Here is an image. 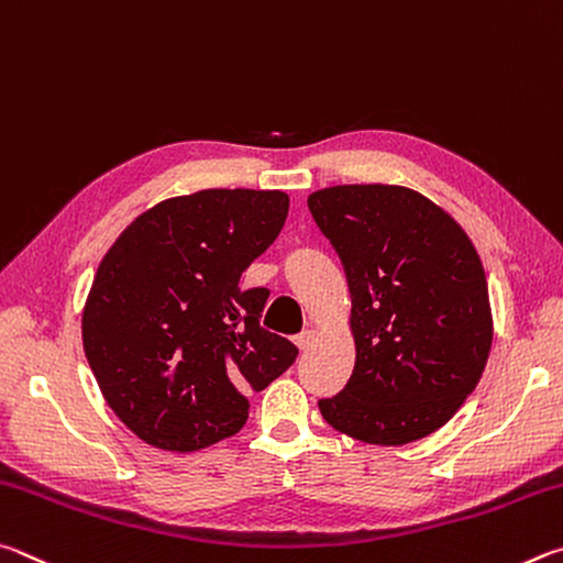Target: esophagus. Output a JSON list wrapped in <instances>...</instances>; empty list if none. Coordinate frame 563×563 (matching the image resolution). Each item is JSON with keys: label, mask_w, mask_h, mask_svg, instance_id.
I'll use <instances>...</instances> for the list:
<instances>
[{"label": "esophagus", "mask_w": 563, "mask_h": 563, "mask_svg": "<svg viewBox=\"0 0 563 563\" xmlns=\"http://www.w3.org/2000/svg\"><path fill=\"white\" fill-rule=\"evenodd\" d=\"M313 339H317V331H313V329H303V331L299 333V336H294V343H297L299 349H307Z\"/></svg>", "instance_id": "34e87169"}]
</instances>
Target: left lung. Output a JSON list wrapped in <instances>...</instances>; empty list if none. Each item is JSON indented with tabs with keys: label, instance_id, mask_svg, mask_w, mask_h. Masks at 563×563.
I'll return each instance as SVG.
<instances>
[{
	"label": "left lung",
	"instance_id": "8db88e82",
	"mask_svg": "<svg viewBox=\"0 0 563 563\" xmlns=\"http://www.w3.org/2000/svg\"><path fill=\"white\" fill-rule=\"evenodd\" d=\"M351 289L356 368L323 420L368 445L428 438L455 416L492 349L487 276L467 232L400 185H336L309 195Z\"/></svg>",
	"mask_w": 563,
	"mask_h": 563
}]
</instances>
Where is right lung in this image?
Here are the masks:
<instances>
[{"label": "right lung", "instance_id": "right-lung-1", "mask_svg": "<svg viewBox=\"0 0 563 563\" xmlns=\"http://www.w3.org/2000/svg\"><path fill=\"white\" fill-rule=\"evenodd\" d=\"M289 212L282 190H200L137 214L98 264L84 351L103 398L147 445L195 452L240 432L246 393L299 349L260 327L269 289L240 276Z\"/></svg>", "mask_w": 563, "mask_h": 563}]
</instances>
